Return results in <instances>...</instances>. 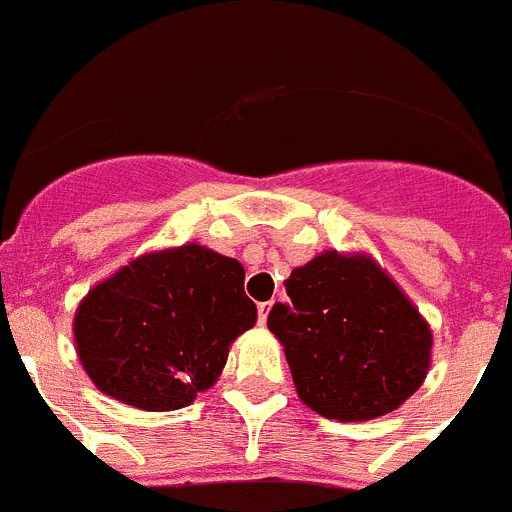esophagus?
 Returning <instances> with one entry per match:
<instances>
[{"instance_id":"1","label":"esophagus","mask_w":512,"mask_h":512,"mask_svg":"<svg viewBox=\"0 0 512 512\" xmlns=\"http://www.w3.org/2000/svg\"><path fill=\"white\" fill-rule=\"evenodd\" d=\"M269 309H272V301H264V304H259V322H261V325L267 322Z\"/></svg>"}]
</instances>
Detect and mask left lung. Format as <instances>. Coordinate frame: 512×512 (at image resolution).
Here are the masks:
<instances>
[{
  "label": "left lung",
  "instance_id": "8db88e82",
  "mask_svg": "<svg viewBox=\"0 0 512 512\" xmlns=\"http://www.w3.org/2000/svg\"><path fill=\"white\" fill-rule=\"evenodd\" d=\"M269 330L285 349L306 407L362 423L404 404L431 365V327L370 259L325 251L285 280Z\"/></svg>",
  "mask_w": 512,
  "mask_h": 512
}]
</instances>
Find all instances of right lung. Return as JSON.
Returning <instances> with one entry per match:
<instances>
[{
	"label": "right lung",
	"mask_w": 512,
	"mask_h": 512,
	"mask_svg": "<svg viewBox=\"0 0 512 512\" xmlns=\"http://www.w3.org/2000/svg\"><path fill=\"white\" fill-rule=\"evenodd\" d=\"M243 282L240 261L198 243L129 261L76 309L81 365L129 407L182 410L214 386L230 343L256 325Z\"/></svg>",
	"instance_id": "add662e5"
}]
</instances>
